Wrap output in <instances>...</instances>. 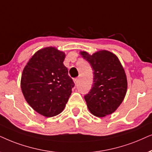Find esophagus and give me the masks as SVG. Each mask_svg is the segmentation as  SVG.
<instances>
[{
    "mask_svg": "<svg viewBox=\"0 0 152 152\" xmlns=\"http://www.w3.org/2000/svg\"><path fill=\"white\" fill-rule=\"evenodd\" d=\"M74 83H75V84L77 85V84H78V78H74Z\"/></svg>",
    "mask_w": 152,
    "mask_h": 152,
    "instance_id": "34e87169",
    "label": "esophagus"
}]
</instances>
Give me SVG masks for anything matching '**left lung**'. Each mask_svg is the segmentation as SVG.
<instances>
[{"label": "left lung", "instance_id": "1", "mask_svg": "<svg viewBox=\"0 0 152 152\" xmlns=\"http://www.w3.org/2000/svg\"><path fill=\"white\" fill-rule=\"evenodd\" d=\"M80 54L94 71L92 88L84 96L88 109L96 117L110 115L120 106L126 95L127 80L124 69L117 56L107 50L92 56L85 51Z\"/></svg>", "mask_w": 152, "mask_h": 152}]
</instances>
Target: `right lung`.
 <instances>
[{
	"label": "right lung",
	"mask_w": 152,
	"mask_h": 152,
	"mask_svg": "<svg viewBox=\"0 0 152 152\" xmlns=\"http://www.w3.org/2000/svg\"><path fill=\"white\" fill-rule=\"evenodd\" d=\"M64 57L55 48H45L38 50L23 69V96L36 112L45 117L56 116L64 110L75 86L63 64Z\"/></svg>",
	"instance_id": "right-lung-1"
}]
</instances>
